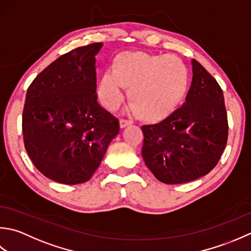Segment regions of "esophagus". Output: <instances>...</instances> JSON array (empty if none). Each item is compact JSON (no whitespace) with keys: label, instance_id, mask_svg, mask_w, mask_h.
I'll list each match as a JSON object with an SVG mask.
<instances>
[{"label":"esophagus","instance_id":"34e87169","mask_svg":"<svg viewBox=\"0 0 251 251\" xmlns=\"http://www.w3.org/2000/svg\"><path fill=\"white\" fill-rule=\"evenodd\" d=\"M132 124H133V122L131 120H127V119H121L120 120V126L121 127H126V126H130Z\"/></svg>","mask_w":251,"mask_h":251}]
</instances>
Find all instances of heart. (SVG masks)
I'll use <instances>...</instances> for the list:
<instances>
[{
    "mask_svg": "<svg viewBox=\"0 0 251 251\" xmlns=\"http://www.w3.org/2000/svg\"><path fill=\"white\" fill-rule=\"evenodd\" d=\"M190 79L186 65L176 56L126 53L117 57L111 75L101 78L100 92L105 103L115 108L122 100L121 86L129 91V101L137 116L159 120L182 103Z\"/></svg>",
    "mask_w": 251,
    "mask_h": 251,
    "instance_id": "heart-1",
    "label": "heart"
}]
</instances>
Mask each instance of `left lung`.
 Returning a JSON list of instances; mask_svg holds the SVG:
<instances>
[{
  "label": "left lung",
  "instance_id": "8db88e82",
  "mask_svg": "<svg viewBox=\"0 0 251 251\" xmlns=\"http://www.w3.org/2000/svg\"><path fill=\"white\" fill-rule=\"evenodd\" d=\"M193 80L185 103L158 124L142 126V156L157 180L182 184L208 175L226 146L228 124L217 80L192 60Z\"/></svg>",
  "mask_w": 251,
  "mask_h": 251
}]
</instances>
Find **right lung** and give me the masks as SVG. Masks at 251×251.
Here are the masks:
<instances>
[{
    "instance_id": "1",
    "label": "right lung",
    "mask_w": 251,
    "mask_h": 251,
    "mask_svg": "<svg viewBox=\"0 0 251 251\" xmlns=\"http://www.w3.org/2000/svg\"><path fill=\"white\" fill-rule=\"evenodd\" d=\"M92 43L61 55L30 84L23 111L24 144L43 176L66 185L89 181L119 120L97 103Z\"/></svg>"
}]
</instances>
